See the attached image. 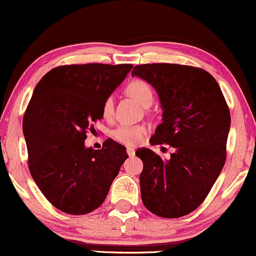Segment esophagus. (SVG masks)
<instances>
[{"label": "esophagus", "instance_id": "34e87169", "mask_svg": "<svg viewBox=\"0 0 256 256\" xmlns=\"http://www.w3.org/2000/svg\"><path fill=\"white\" fill-rule=\"evenodd\" d=\"M126 152H128V156H130V158L134 156V152H134V148H128V150H126Z\"/></svg>", "mask_w": 256, "mask_h": 256}]
</instances>
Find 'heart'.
I'll list each match as a JSON object with an SVG mask.
<instances>
[{
	"instance_id": "b5f03b06",
	"label": "heart",
	"mask_w": 256,
	"mask_h": 256,
	"mask_svg": "<svg viewBox=\"0 0 256 256\" xmlns=\"http://www.w3.org/2000/svg\"><path fill=\"white\" fill-rule=\"evenodd\" d=\"M125 92L132 98H134L143 107H149L154 98V92L150 84L143 79H132L125 86ZM114 113V101L112 96L104 98L102 104V116L106 119H110ZM148 126L146 125H120L114 128L112 136L122 144L134 146L140 144L144 140Z\"/></svg>"
}]
</instances>
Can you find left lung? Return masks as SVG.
<instances>
[{
	"label": "left lung",
	"mask_w": 256,
	"mask_h": 256,
	"mask_svg": "<svg viewBox=\"0 0 256 256\" xmlns=\"http://www.w3.org/2000/svg\"><path fill=\"white\" fill-rule=\"evenodd\" d=\"M132 76L152 84L162 106L152 144L176 148L168 161L150 149H137L143 204L155 216L180 218L204 201L225 165L230 110L213 76L200 67L143 64Z\"/></svg>",
	"instance_id": "1"
}]
</instances>
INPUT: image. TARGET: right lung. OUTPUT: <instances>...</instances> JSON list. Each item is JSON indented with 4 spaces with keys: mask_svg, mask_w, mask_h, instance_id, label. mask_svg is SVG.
<instances>
[{
    "mask_svg": "<svg viewBox=\"0 0 256 256\" xmlns=\"http://www.w3.org/2000/svg\"><path fill=\"white\" fill-rule=\"evenodd\" d=\"M131 64H64L38 82L22 120L28 165L50 204L73 216L104 204L126 148L113 140L85 148L86 134L102 118V104L124 80Z\"/></svg>",
    "mask_w": 256,
    "mask_h": 256,
    "instance_id": "add662e5",
    "label": "right lung"
}]
</instances>
